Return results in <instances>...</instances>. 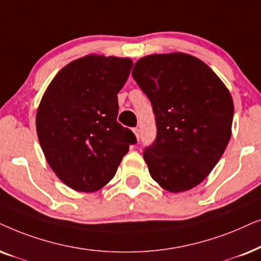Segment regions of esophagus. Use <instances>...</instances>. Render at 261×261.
Here are the masks:
<instances>
[{
	"label": "esophagus",
	"mask_w": 261,
	"mask_h": 261,
	"mask_svg": "<svg viewBox=\"0 0 261 261\" xmlns=\"http://www.w3.org/2000/svg\"><path fill=\"white\" fill-rule=\"evenodd\" d=\"M133 131H134V134L136 135L137 140H140V135H141V131H140V128H138V127H135V128H133Z\"/></svg>",
	"instance_id": "esophagus-1"
}]
</instances>
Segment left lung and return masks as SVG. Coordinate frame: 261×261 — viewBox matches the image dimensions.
Wrapping results in <instances>:
<instances>
[{"label":"left lung","mask_w":261,"mask_h":261,"mask_svg":"<svg viewBox=\"0 0 261 261\" xmlns=\"http://www.w3.org/2000/svg\"><path fill=\"white\" fill-rule=\"evenodd\" d=\"M133 77L155 114L156 138L143 152L151 178L169 192L193 189L230 140V93L203 61L182 52L145 56Z\"/></svg>","instance_id":"8db88e82"}]
</instances>
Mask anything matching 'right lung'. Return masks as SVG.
Listing matches in <instances>:
<instances>
[{
  "instance_id": "right-lung-1",
  "label": "right lung",
  "mask_w": 261,
  "mask_h": 261,
  "mask_svg": "<svg viewBox=\"0 0 261 261\" xmlns=\"http://www.w3.org/2000/svg\"><path fill=\"white\" fill-rule=\"evenodd\" d=\"M131 67L130 58H79L55 76L41 99L38 140L52 171L72 190L94 192L105 186L137 142L117 121V94Z\"/></svg>"
}]
</instances>
